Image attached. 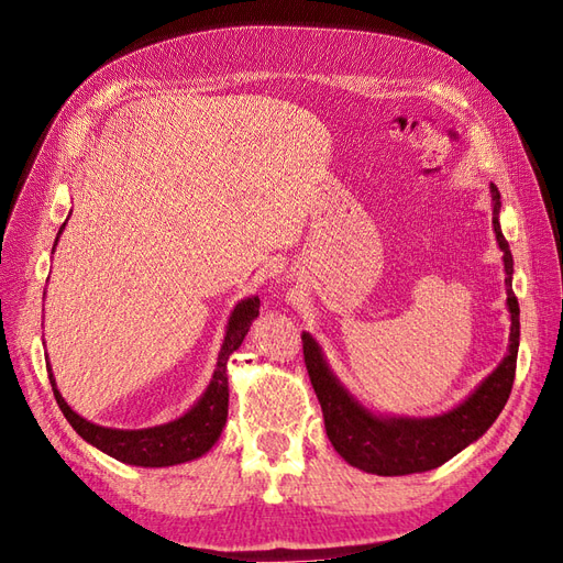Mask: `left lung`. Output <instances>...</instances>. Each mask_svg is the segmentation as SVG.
Masks as SVG:
<instances>
[{
  "label": "left lung",
  "mask_w": 563,
  "mask_h": 563,
  "mask_svg": "<svg viewBox=\"0 0 563 563\" xmlns=\"http://www.w3.org/2000/svg\"><path fill=\"white\" fill-rule=\"evenodd\" d=\"M489 190H493L495 201L493 225L499 250L504 252V271H507L504 283H507V305L511 311L509 354L464 405L435 416V419H380L354 401V397L338 383L333 373L328 371L313 338L309 333L301 335L305 364L313 393L321 401L328 440L333 442L335 452L356 468L376 475H407L438 468L473 440H478L507 405L516 378L518 335H521L518 313L521 311H518V299L511 290V250L499 228V190L497 185Z\"/></svg>",
  "instance_id": "left-lung-1"
}]
</instances>
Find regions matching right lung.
I'll list each match as a JSON object with an SVG mask.
<instances>
[{
  "label": "right lung",
  "mask_w": 563,
  "mask_h": 563,
  "mask_svg": "<svg viewBox=\"0 0 563 563\" xmlns=\"http://www.w3.org/2000/svg\"><path fill=\"white\" fill-rule=\"evenodd\" d=\"M64 225H62V230H64ZM62 230H59V235H62ZM256 316H258V297L244 299L235 307L233 316H230V321H228L225 340H223V347L219 354V364H216L213 378L207 387V393L201 395V399L190 411L180 416V419H176V421H170L166 426H156V428H142V430H113V428L95 426L90 421H85L82 416H78L66 405L59 390L54 387V378L49 376L56 405H59L68 423L74 426V430L82 440H88L92 446L102 450L104 454L123 461V464L162 468V466L183 464V461H192L211 450L213 442L219 440L221 430L225 426V419H228V358L240 347Z\"/></svg>",
  "instance_id": "add662e5"
}]
</instances>
